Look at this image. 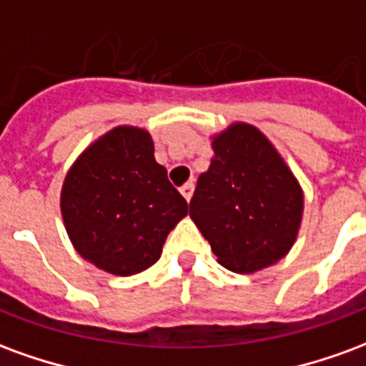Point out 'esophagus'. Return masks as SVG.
I'll use <instances>...</instances> for the list:
<instances>
[{"mask_svg": "<svg viewBox=\"0 0 366 366\" xmlns=\"http://www.w3.org/2000/svg\"><path fill=\"white\" fill-rule=\"evenodd\" d=\"M180 194H182L184 198H186V202H190L192 194H194V184H192V182L184 184L182 188H180Z\"/></svg>", "mask_w": 366, "mask_h": 366, "instance_id": "34e87169", "label": "esophagus"}]
</instances>
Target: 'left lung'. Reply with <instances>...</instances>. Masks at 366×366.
<instances>
[{"mask_svg":"<svg viewBox=\"0 0 366 366\" xmlns=\"http://www.w3.org/2000/svg\"><path fill=\"white\" fill-rule=\"evenodd\" d=\"M214 159L190 202V217L217 262L253 274L296 243L304 192L280 152L254 125L235 121L212 137Z\"/></svg>","mask_w":366,"mask_h":366,"instance_id":"left-lung-1","label":"left lung"}]
</instances>
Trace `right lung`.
<instances>
[{
  "instance_id": "right-lung-1",
  "label": "right lung",
  "mask_w": 366,
  "mask_h": 366,
  "mask_svg": "<svg viewBox=\"0 0 366 366\" xmlns=\"http://www.w3.org/2000/svg\"><path fill=\"white\" fill-rule=\"evenodd\" d=\"M60 212L82 259L109 274L131 276L159 261L188 204L154 160L151 133L119 125L74 160Z\"/></svg>"
}]
</instances>
